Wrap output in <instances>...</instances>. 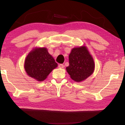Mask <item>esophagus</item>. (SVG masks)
Segmentation results:
<instances>
[{
    "label": "esophagus",
    "mask_w": 125,
    "mask_h": 125,
    "mask_svg": "<svg viewBox=\"0 0 125 125\" xmlns=\"http://www.w3.org/2000/svg\"><path fill=\"white\" fill-rule=\"evenodd\" d=\"M58 66H59V68H63L64 67V65L62 64H60Z\"/></svg>",
    "instance_id": "esophagus-1"
}]
</instances>
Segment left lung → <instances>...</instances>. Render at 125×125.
I'll list each match as a JSON object with an SVG mask.
<instances>
[{
    "label": "left lung",
    "instance_id": "8db88e82",
    "mask_svg": "<svg viewBox=\"0 0 125 125\" xmlns=\"http://www.w3.org/2000/svg\"><path fill=\"white\" fill-rule=\"evenodd\" d=\"M69 65L66 68L72 80L83 81L89 77L94 70L93 57L84 46L74 48L69 56Z\"/></svg>",
    "mask_w": 125,
    "mask_h": 125
}]
</instances>
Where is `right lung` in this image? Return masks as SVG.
<instances>
[{"mask_svg":"<svg viewBox=\"0 0 125 125\" xmlns=\"http://www.w3.org/2000/svg\"><path fill=\"white\" fill-rule=\"evenodd\" d=\"M57 66V64L45 48L33 49L27 56L24 62L25 70L28 76L39 81H44Z\"/></svg>","mask_w":125,"mask_h":125,"instance_id":"obj_1","label":"right lung"}]
</instances>
